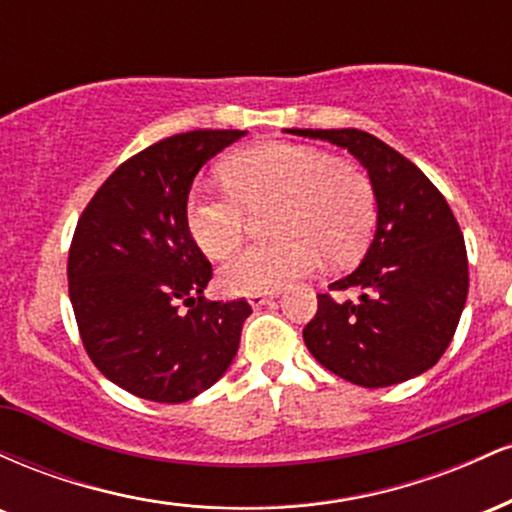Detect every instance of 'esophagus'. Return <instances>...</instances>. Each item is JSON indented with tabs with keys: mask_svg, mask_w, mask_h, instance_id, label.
<instances>
[{
	"mask_svg": "<svg viewBox=\"0 0 512 512\" xmlns=\"http://www.w3.org/2000/svg\"><path fill=\"white\" fill-rule=\"evenodd\" d=\"M272 293H250L248 296V303L252 305V308H260V305H264V303H269L272 301Z\"/></svg>",
	"mask_w": 512,
	"mask_h": 512,
	"instance_id": "34e87169",
	"label": "esophagus"
}]
</instances>
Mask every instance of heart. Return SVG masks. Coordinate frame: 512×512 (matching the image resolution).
Masks as SVG:
<instances>
[{
    "mask_svg": "<svg viewBox=\"0 0 512 512\" xmlns=\"http://www.w3.org/2000/svg\"><path fill=\"white\" fill-rule=\"evenodd\" d=\"M228 190L197 185L185 223L197 248L226 260L245 240L250 214L276 207L272 236L221 269L228 293H269L308 276L320 264H351L375 226L373 182L356 163L315 146L269 142L238 151L221 166Z\"/></svg>",
    "mask_w": 512,
    "mask_h": 512,
    "instance_id": "heart-1",
    "label": "heart"
}]
</instances>
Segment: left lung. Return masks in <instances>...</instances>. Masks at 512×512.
I'll return each mask as SVG.
<instances>
[{
	"label": "left lung",
	"mask_w": 512,
	"mask_h": 512,
	"mask_svg": "<svg viewBox=\"0 0 512 512\" xmlns=\"http://www.w3.org/2000/svg\"><path fill=\"white\" fill-rule=\"evenodd\" d=\"M344 146L368 168L378 231L351 274L317 293L303 342L317 363L361 387L421 375L445 354L469 289L467 248L440 190L407 156L361 129H291ZM356 290L337 302L332 292Z\"/></svg>",
	"instance_id": "8db88e82"
}]
</instances>
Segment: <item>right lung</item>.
Segmentation results:
<instances>
[{"mask_svg": "<svg viewBox=\"0 0 512 512\" xmlns=\"http://www.w3.org/2000/svg\"><path fill=\"white\" fill-rule=\"evenodd\" d=\"M243 134L195 129L146 146L76 221L67 279L79 337L93 366L132 395L187 402L236 356L252 308L202 296L211 264L187 231L185 204L199 168Z\"/></svg>", "mask_w": 512, "mask_h": 512, "instance_id": "right-lung-1", "label": "right lung"}]
</instances>
